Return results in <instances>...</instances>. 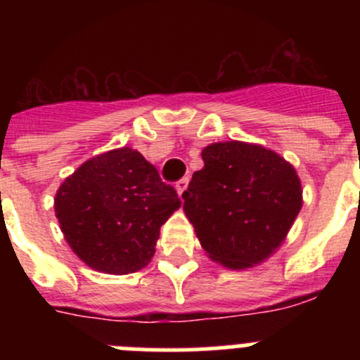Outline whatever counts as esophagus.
Instances as JSON below:
<instances>
[{
  "label": "esophagus",
  "mask_w": 360,
  "mask_h": 360,
  "mask_svg": "<svg viewBox=\"0 0 360 360\" xmlns=\"http://www.w3.org/2000/svg\"><path fill=\"white\" fill-rule=\"evenodd\" d=\"M187 184H189V180H187V178H182V180H178L176 184H174V189H176V193L180 196L184 195V191L187 189Z\"/></svg>",
  "instance_id": "obj_1"
}]
</instances>
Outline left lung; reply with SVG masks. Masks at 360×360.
<instances>
[{"label": "left lung", "instance_id": "left-lung-1", "mask_svg": "<svg viewBox=\"0 0 360 360\" xmlns=\"http://www.w3.org/2000/svg\"><path fill=\"white\" fill-rule=\"evenodd\" d=\"M203 167L184 191V212L212 262L256 266L281 247L303 207L294 165L250 142L203 148Z\"/></svg>", "mask_w": 360, "mask_h": 360}]
</instances>
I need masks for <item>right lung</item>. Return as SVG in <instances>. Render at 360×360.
I'll list each match as a JSON object with an SVG mask.
<instances>
[{"label":"right lung","instance_id":"1","mask_svg":"<svg viewBox=\"0 0 360 360\" xmlns=\"http://www.w3.org/2000/svg\"><path fill=\"white\" fill-rule=\"evenodd\" d=\"M180 203L155 165L136 149L119 148L79 165L59 186L53 207L82 263L122 276L151 262L160 227Z\"/></svg>","mask_w":360,"mask_h":360}]
</instances>
